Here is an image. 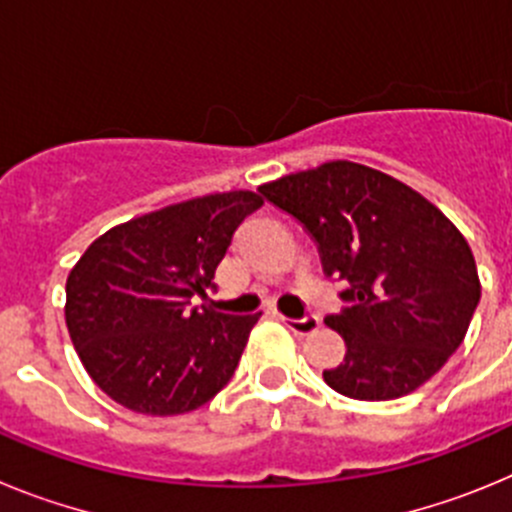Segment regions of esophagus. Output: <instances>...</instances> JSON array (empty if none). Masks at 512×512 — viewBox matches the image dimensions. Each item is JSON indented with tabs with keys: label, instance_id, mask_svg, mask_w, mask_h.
<instances>
[{
	"label": "esophagus",
	"instance_id": "1",
	"mask_svg": "<svg viewBox=\"0 0 512 512\" xmlns=\"http://www.w3.org/2000/svg\"><path fill=\"white\" fill-rule=\"evenodd\" d=\"M282 320L284 325L295 333V336H310V333H315V330L320 328V320L315 318V315H307V318H300V320L295 318H282Z\"/></svg>",
	"mask_w": 512,
	"mask_h": 512
}]
</instances>
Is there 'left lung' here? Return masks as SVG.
<instances>
[{
    "label": "left lung",
    "instance_id": "left-lung-1",
    "mask_svg": "<svg viewBox=\"0 0 512 512\" xmlns=\"http://www.w3.org/2000/svg\"><path fill=\"white\" fill-rule=\"evenodd\" d=\"M259 192L315 238L328 277L346 279L351 307L325 323L346 359L328 387L354 400L410 395L461 346L482 284L472 248L423 194L354 161L261 184Z\"/></svg>",
    "mask_w": 512,
    "mask_h": 512
}]
</instances>
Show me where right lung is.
I'll use <instances>...</instances> for the list:
<instances>
[{
    "instance_id": "right-lung-1",
    "label": "right lung",
    "mask_w": 512,
    "mask_h": 512,
    "mask_svg": "<svg viewBox=\"0 0 512 512\" xmlns=\"http://www.w3.org/2000/svg\"><path fill=\"white\" fill-rule=\"evenodd\" d=\"M256 192L205 194L110 228L66 279V328L107 397L143 415L202 408L233 377L256 315L192 307L215 287Z\"/></svg>"
}]
</instances>
